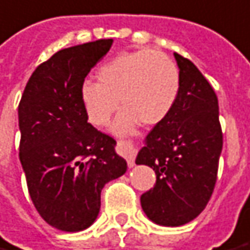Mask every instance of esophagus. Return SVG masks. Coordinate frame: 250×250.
Instances as JSON below:
<instances>
[{"mask_svg": "<svg viewBox=\"0 0 250 250\" xmlns=\"http://www.w3.org/2000/svg\"><path fill=\"white\" fill-rule=\"evenodd\" d=\"M118 149L120 154L125 158V161L128 164V167H132L135 165V155H137V147L130 142H119L118 143Z\"/></svg>", "mask_w": 250, "mask_h": 250, "instance_id": "1", "label": "esophagus"}]
</instances>
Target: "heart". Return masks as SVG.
Listing matches in <instances>:
<instances>
[{
    "label": "heart",
    "mask_w": 250,
    "mask_h": 250,
    "mask_svg": "<svg viewBox=\"0 0 250 250\" xmlns=\"http://www.w3.org/2000/svg\"><path fill=\"white\" fill-rule=\"evenodd\" d=\"M97 83H83L80 101L93 125L109 123L119 107L125 109L112 125L115 135L132 134L138 125H154L167 118L177 100L180 73L162 52L143 48L123 52L96 70Z\"/></svg>",
    "instance_id": "heart-1"
}]
</instances>
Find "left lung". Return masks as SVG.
Here are the masks:
<instances>
[{
  "instance_id": "obj_1",
  "label": "left lung",
  "mask_w": 250,
  "mask_h": 250,
  "mask_svg": "<svg viewBox=\"0 0 250 250\" xmlns=\"http://www.w3.org/2000/svg\"><path fill=\"white\" fill-rule=\"evenodd\" d=\"M173 55L180 73L177 100L150 131L135 160L157 176L154 188L141 196L143 212L169 228L191 222L206 208L223 146L214 89L189 59Z\"/></svg>"
}]
</instances>
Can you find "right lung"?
<instances>
[{
    "label": "right lung",
    "mask_w": 250,
    "mask_h": 250,
    "mask_svg": "<svg viewBox=\"0 0 250 250\" xmlns=\"http://www.w3.org/2000/svg\"><path fill=\"white\" fill-rule=\"evenodd\" d=\"M101 39L63 48L36 67L19 105L20 162L40 216L62 231L95 222L101 189L123 176L116 141L88 123L80 89L112 46Z\"/></svg>",
    "instance_id": "add662e5"
}]
</instances>
